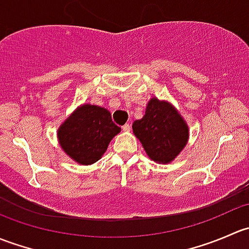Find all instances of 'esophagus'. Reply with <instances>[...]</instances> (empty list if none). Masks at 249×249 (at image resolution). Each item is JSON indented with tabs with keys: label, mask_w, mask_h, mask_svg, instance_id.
Here are the masks:
<instances>
[{
	"label": "esophagus",
	"mask_w": 249,
	"mask_h": 249,
	"mask_svg": "<svg viewBox=\"0 0 249 249\" xmlns=\"http://www.w3.org/2000/svg\"><path fill=\"white\" fill-rule=\"evenodd\" d=\"M122 129H123V131H125V132H129L130 130H131V127H130V125H129V124H125V125H123V126H122Z\"/></svg>",
	"instance_id": "obj_1"
}]
</instances>
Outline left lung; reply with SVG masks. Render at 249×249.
<instances>
[{
	"label": "left lung",
	"mask_w": 249,
	"mask_h": 249,
	"mask_svg": "<svg viewBox=\"0 0 249 249\" xmlns=\"http://www.w3.org/2000/svg\"><path fill=\"white\" fill-rule=\"evenodd\" d=\"M132 130L148 157L158 164L175 160L189 139V129L179 112L157 97L149 100L145 114L134 122Z\"/></svg>",
	"instance_id": "8db88e82"
}]
</instances>
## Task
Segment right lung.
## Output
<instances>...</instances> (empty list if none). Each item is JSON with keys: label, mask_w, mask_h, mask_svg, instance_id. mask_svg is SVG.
Wrapping results in <instances>:
<instances>
[{"label": "right lung", "mask_w": 249, "mask_h": 249, "mask_svg": "<svg viewBox=\"0 0 249 249\" xmlns=\"http://www.w3.org/2000/svg\"><path fill=\"white\" fill-rule=\"evenodd\" d=\"M120 130L106 108L84 104L60 125L57 139L71 159L80 165H91L101 159Z\"/></svg>", "instance_id": "add662e5"}]
</instances>
